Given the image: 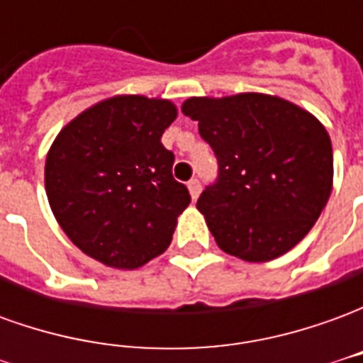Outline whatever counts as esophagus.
<instances>
[{
	"label": "esophagus",
	"instance_id": "obj_1",
	"mask_svg": "<svg viewBox=\"0 0 363 363\" xmlns=\"http://www.w3.org/2000/svg\"><path fill=\"white\" fill-rule=\"evenodd\" d=\"M189 190H190V196H192V200H196L198 194H200V190H202V184H200V181H198V179H190Z\"/></svg>",
	"mask_w": 363,
	"mask_h": 363
}]
</instances>
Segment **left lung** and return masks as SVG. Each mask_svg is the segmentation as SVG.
<instances>
[{
	"mask_svg": "<svg viewBox=\"0 0 363 363\" xmlns=\"http://www.w3.org/2000/svg\"><path fill=\"white\" fill-rule=\"evenodd\" d=\"M182 112L218 157L196 202L221 251L267 262L303 239L333 190V145L313 114L262 93L192 96Z\"/></svg>",
	"mask_w": 363,
	"mask_h": 363,
	"instance_id": "left-lung-1",
	"label": "left lung"
}]
</instances>
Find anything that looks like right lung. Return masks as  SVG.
Wrapping results in <instances>:
<instances>
[{
	"instance_id": "add662e5",
	"label": "right lung",
	"mask_w": 363,
	"mask_h": 363,
	"mask_svg": "<svg viewBox=\"0 0 363 363\" xmlns=\"http://www.w3.org/2000/svg\"><path fill=\"white\" fill-rule=\"evenodd\" d=\"M177 118L165 99L118 95L82 112L52 143L44 184L60 228L91 259L143 267L171 245L189 189L173 179L161 135Z\"/></svg>"
}]
</instances>
